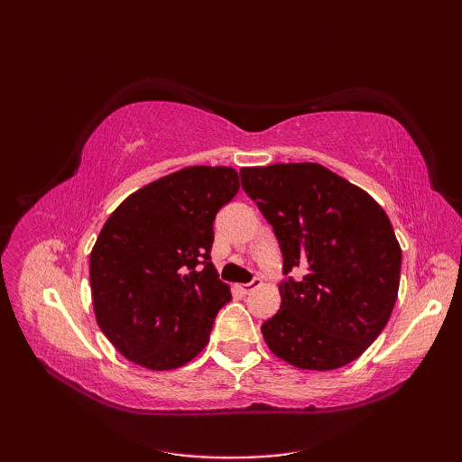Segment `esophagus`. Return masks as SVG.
Instances as JSON below:
<instances>
[{"label":"esophagus","instance_id":"obj_1","mask_svg":"<svg viewBox=\"0 0 462 462\" xmlns=\"http://www.w3.org/2000/svg\"><path fill=\"white\" fill-rule=\"evenodd\" d=\"M260 286H262V280H260V278H254V280L248 282V283H242L240 290H242V293H252L254 290L260 288Z\"/></svg>","mask_w":462,"mask_h":462}]
</instances>
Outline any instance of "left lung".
<instances>
[{
    "instance_id": "1",
    "label": "left lung",
    "mask_w": 462,
    "mask_h": 462,
    "mask_svg": "<svg viewBox=\"0 0 462 462\" xmlns=\"http://www.w3.org/2000/svg\"><path fill=\"white\" fill-rule=\"evenodd\" d=\"M283 256L282 306L262 323L273 356L300 369L328 371L357 359L397 301L401 248L385 210L316 162L240 171ZM291 269L304 276L293 281Z\"/></svg>"
}]
</instances>
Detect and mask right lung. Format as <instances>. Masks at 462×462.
<instances>
[{
    "label": "right lung",
    "instance_id": "obj_1",
    "mask_svg": "<svg viewBox=\"0 0 462 462\" xmlns=\"http://www.w3.org/2000/svg\"><path fill=\"white\" fill-rule=\"evenodd\" d=\"M240 189L228 166H189L123 200L97 238L89 278L97 323L146 369H176L208 343L232 300L210 262L214 218Z\"/></svg>",
    "mask_w": 462,
    "mask_h": 462
}]
</instances>
